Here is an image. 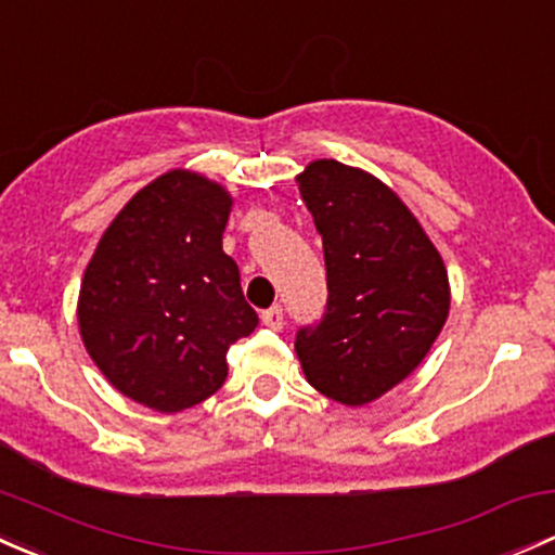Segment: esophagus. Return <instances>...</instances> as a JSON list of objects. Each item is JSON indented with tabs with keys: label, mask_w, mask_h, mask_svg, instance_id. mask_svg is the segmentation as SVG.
Returning <instances> with one entry per match:
<instances>
[{
	"label": "esophagus",
	"mask_w": 555,
	"mask_h": 555,
	"mask_svg": "<svg viewBox=\"0 0 555 555\" xmlns=\"http://www.w3.org/2000/svg\"><path fill=\"white\" fill-rule=\"evenodd\" d=\"M260 319H262V324L271 326V330H282V326H284L282 306H271V308H268V311H262Z\"/></svg>",
	"instance_id": "34e87169"
}]
</instances>
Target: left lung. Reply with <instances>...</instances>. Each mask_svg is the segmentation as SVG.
I'll list each match as a JSON object with an SVG mask.
<instances>
[{"instance_id": "1", "label": "left lung", "mask_w": 555, "mask_h": 555, "mask_svg": "<svg viewBox=\"0 0 555 555\" xmlns=\"http://www.w3.org/2000/svg\"><path fill=\"white\" fill-rule=\"evenodd\" d=\"M297 189L324 244L326 306L295 335L308 383L348 406L375 401L425 359L449 313L441 255L372 175L313 162Z\"/></svg>"}]
</instances>
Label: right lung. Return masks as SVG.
Segmentation results:
<instances>
[{
    "instance_id": "obj_1",
    "label": "right lung",
    "mask_w": 555,
    "mask_h": 555,
    "mask_svg": "<svg viewBox=\"0 0 555 555\" xmlns=\"http://www.w3.org/2000/svg\"><path fill=\"white\" fill-rule=\"evenodd\" d=\"M231 196L172 170L138 191L103 233L79 289V330L114 388L156 412L202 404L225 353L258 326L223 253Z\"/></svg>"
}]
</instances>
